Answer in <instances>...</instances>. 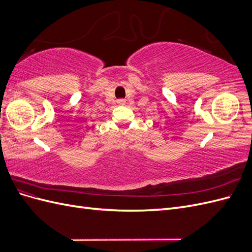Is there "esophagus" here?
I'll return each instance as SVG.
<instances>
[{
  "mask_svg": "<svg viewBox=\"0 0 252 252\" xmlns=\"http://www.w3.org/2000/svg\"><path fill=\"white\" fill-rule=\"evenodd\" d=\"M125 103H126L125 100H119V101H118V104H119V105H125Z\"/></svg>",
  "mask_w": 252,
  "mask_h": 252,
  "instance_id": "34e87169",
  "label": "esophagus"
}]
</instances>
